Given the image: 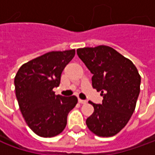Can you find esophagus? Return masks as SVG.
<instances>
[{"instance_id":"esophagus-1","label":"esophagus","mask_w":155,"mask_h":155,"mask_svg":"<svg viewBox=\"0 0 155 155\" xmlns=\"http://www.w3.org/2000/svg\"><path fill=\"white\" fill-rule=\"evenodd\" d=\"M78 103H79V104H85V103H86V101H85V100H82V99L78 98Z\"/></svg>"}]
</instances>
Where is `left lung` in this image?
Returning <instances> with one entry per match:
<instances>
[{"label":"left lung","instance_id":"obj_1","mask_svg":"<svg viewBox=\"0 0 155 155\" xmlns=\"http://www.w3.org/2000/svg\"><path fill=\"white\" fill-rule=\"evenodd\" d=\"M77 53L92 73V87L101 91L102 104L89 102L94 112L89 129L101 137L118 134L134 113L140 94V76L134 64L108 45L78 48Z\"/></svg>","mask_w":155,"mask_h":155}]
</instances>
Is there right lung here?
Wrapping results in <instances>:
<instances>
[{
  "label": "right lung",
  "instance_id": "right-lung-1",
  "mask_svg": "<svg viewBox=\"0 0 155 155\" xmlns=\"http://www.w3.org/2000/svg\"><path fill=\"white\" fill-rule=\"evenodd\" d=\"M75 49L49 51L22 64L15 78V95L28 127L41 137H53L64 129L68 113L78 104L75 96H56L64 67Z\"/></svg>",
  "mask_w": 155,
  "mask_h": 155
}]
</instances>
